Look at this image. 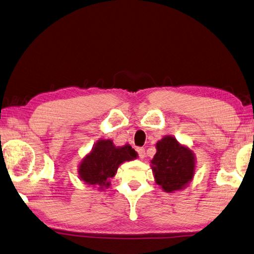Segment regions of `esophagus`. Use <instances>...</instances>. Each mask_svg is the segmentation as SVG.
<instances>
[{"instance_id": "obj_1", "label": "esophagus", "mask_w": 254, "mask_h": 254, "mask_svg": "<svg viewBox=\"0 0 254 254\" xmlns=\"http://www.w3.org/2000/svg\"><path fill=\"white\" fill-rule=\"evenodd\" d=\"M136 150H137L138 155H139V157L141 158V159H143V158L146 157V151H145V149H143V148H141V147H138Z\"/></svg>"}]
</instances>
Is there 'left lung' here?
I'll return each mask as SVG.
<instances>
[{"instance_id":"left-lung-1","label":"left lung","mask_w":254,"mask_h":254,"mask_svg":"<svg viewBox=\"0 0 254 254\" xmlns=\"http://www.w3.org/2000/svg\"><path fill=\"white\" fill-rule=\"evenodd\" d=\"M151 169L157 185L166 192L183 190L193 178L195 157L192 150L172 136H165L156 145Z\"/></svg>"}]
</instances>
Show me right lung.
Returning a JSON list of instances; mask_svg holds the SVG:
<instances>
[{
	"label": "right lung",
	"instance_id": "add662e5",
	"mask_svg": "<svg viewBox=\"0 0 254 254\" xmlns=\"http://www.w3.org/2000/svg\"><path fill=\"white\" fill-rule=\"evenodd\" d=\"M137 158V152L130 145L116 147L111 139H100L92 151L83 158L78 166V175L86 185L96 186L104 190L111 186V178L116 175L123 162Z\"/></svg>",
	"mask_w": 254,
	"mask_h": 254
}]
</instances>
